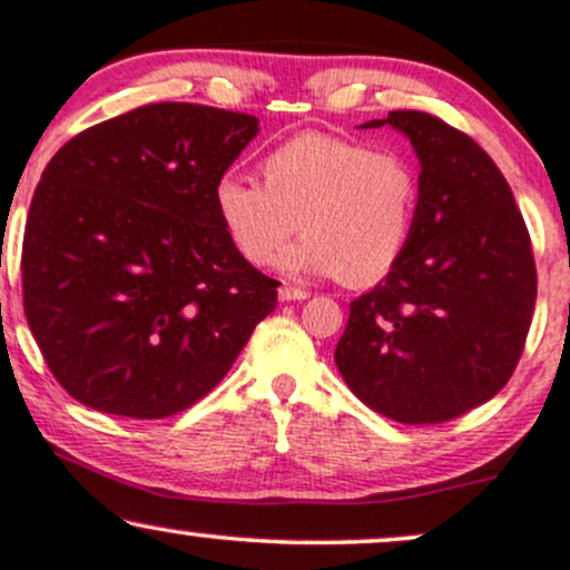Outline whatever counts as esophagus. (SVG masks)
Here are the masks:
<instances>
[{
    "label": "esophagus",
    "mask_w": 570,
    "mask_h": 570,
    "mask_svg": "<svg viewBox=\"0 0 570 570\" xmlns=\"http://www.w3.org/2000/svg\"><path fill=\"white\" fill-rule=\"evenodd\" d=\"M278 299H281V303H292V299H307V292L299 289V286L281 284L278 286Z\"/></svg>",
    "instance_id": "obj_1"
}]
</instances>
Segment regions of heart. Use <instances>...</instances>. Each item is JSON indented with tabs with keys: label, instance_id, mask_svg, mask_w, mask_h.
Returning <instances> with one entry per match:
<instances>
[{
	"label": "heart",
	"instance_id": "1",
	"mask_svg": "<svg viewBox=\"0 0 570 570\" xmlns=\"http://www.w3.org/2000/svg\"><path fill=\"white\" fill-rule=\"evenodd\" d=\"M263 185L240 174L219 176L214 208L235 252L267 265L281 254L289 273L335 276L370 286L399 265L415 230L421 176L396 149L330 134H299L259 160Z\"/></svg>",
	"mask_w": 570,
	"mask_h": 570
}]
</instances>
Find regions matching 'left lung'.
<instances>
[{
    "instance_id": "1",
    "label": "left lung",
    "mask_w": 570,
    "mask_h": 570,
    "mask_svg": "<svg viewBox=\"0 0 570 570\" xmlns=\"http://www.w3.org/2000/svg\"><path fill=\"white\" fill-rule=\"evenodd\" d=\"M421 158L415 230L385 281L351 303L335 362L391 421L444 423L507 385L535 305L531 235L499 166L440 117L396 109Z\"/></svg>"
}]
</instances>
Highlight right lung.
Wrapping results in <instances>:
<instances>
[{"label":"right lung","mask_w":570,"mask_h":570,"mask_svg":"<svg viewBox=\"0 0 570 570\" xmlns=\"http://www.w3.org/2000/svg\"><path fill=\"white\" fill-rule=\"evenodd\" d=\"M257 117L160 101L82 130L48 163L23 233V311L85 407L158 421L217 385L278 281L248 265L214 185Z\"/></svg>","instance_id":"obj_1"}]
</instances>
